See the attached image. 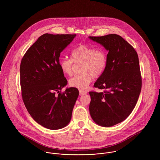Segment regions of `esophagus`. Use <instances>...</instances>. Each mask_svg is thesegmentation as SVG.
I'll return each mask as SVG.
<instances>
[{
  "label": "esophagus",
  "mask_w": 160,
  "mask_h": 160,
  "mask_svg": "<svg viewBox=\"0 0 160 160\" xmlns=\"http://www.w3.org/2000/svg\"><path fill=\"white\" fill-rule=\"evenodd\" d=\"M87 93V92L84 91H81L80 90L79 91V95H82L84 94H86Z\"/></svg>",
  "instance_id": "34e87169"
}]
</instances>
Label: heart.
Segmentation results:
<instances>
[{
    "instance_id": "heart-1",
    "label": "heart",
    "mask_w": 160,
    "mask_h": 160,
    "mask_svg": "<svg viewBox=\"0 0 160 160\" xmlns=\"http://www.w3.org/2000/svg\"><path fill=\"white\" fill-rule=\"evenodd\" d=\"M71 57L61 59L60 67L65 74L70 76L72 72L73 62L76 64L82 63V74L73 76L69 81L71 86L79 89L87 88L93 78L99 77L107 65V58L105 50L102 48L94 49L84 44L76 47L71 52Z\"/></svg>"
}]
</instances>
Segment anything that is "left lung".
Instances as JSON below:
<instances>
[{
	"instance_id": "1",
	"label": "left lung",
	"mask_w": 160,
	"mask_h": 160,
	"mask_svg": "<svg viewBox=\"0 0 160 160\" xmlns=\"http://www.w3.org/2000/svg\"><path fill=\"white\" fill-rule=\"evenodd\" d=\"M89 39L108 52L105 70L93 85L104 91L89 92V112L97 124L112 127L125 120L137 103L142 88L138 55L132 46L115 34Z\"/></svg>"
}]
</instances>
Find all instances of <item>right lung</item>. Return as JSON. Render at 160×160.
<instances>
[{
    "label": "right lung",
    "instance_id": "right-lung-1",
    "mask_svg": "<svg viewBox=\"0 0 160 160\" xmlns=\"http://www.w3.org/2000/svg\"><path fill=\"white\" fill-rule=\"evenodd\" d=\"M76 34L40 36L24 54L20 65V84L24 105L33 119L47 129L67 126L79 95L75 88H67L60 67V53Z\"/></svg>",
    "mask_w": 160,
    "mask_h": 160
}]
</instances>
